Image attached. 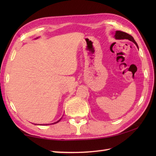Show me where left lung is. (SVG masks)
<instances>
[{
	"label": "left lung",
	"instance_id": "obj_1",
	"mask_svg": "<svg viewBox=\"0 0 156 156\" xmlns=\"http://www.w3.org/2000/svg\"><path fill=\"white\" fill-rule=\"evenodd\" d=\"M115 37L117 39H128V40H129V41H133L134 44L137 45V47L138 48V45L137 44V43L135 42L134 38L132 37L131 35L127 34V33L123 32V31H117L115 33Z\"/></svg>",
	"mask_w": 156,
	"mask_h": 156
}]
</instances>
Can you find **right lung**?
Segmentation results:
<instances>
[{
  "label": "right lung",
  "instance_id": "obj_1",
  "mask_svg": "<svg viewBox=\"0 0 156 156\" xmlns=\"http://www.w3.org/2000/svg\"><path fill=\"white\" fill-rule=\"evenodd\" d=\"M60 120H61V119H59V121H58L57 122H54V124H55V123H57V122H59V121H60ZM53 124H54V123H53ZM46 125H47V124H46Z\"/></svg>",
  "mask_w": 156,
  "mask_h": 156
}]
</instances>
